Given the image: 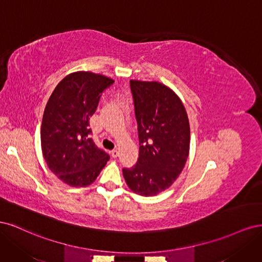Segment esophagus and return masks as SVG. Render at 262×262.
I'll return each instance as SVG.
<instances>
[{"mask_svg": "<svg viewBox=\"0 0 262 262\" xmlns=\"http://www.w3.org/2000/svg\"><path fill=\"white\" fill-rule=\"evenodd\" d=\"M110 154H112V156H113L114 158L118 157V156H119V152H118V149H113L112 152H110Z\"/></svg>", "mask_w": 262, "mask_h": 262, "instance_id": "esophagus-1", "label": "esophagus"}]
</instances>
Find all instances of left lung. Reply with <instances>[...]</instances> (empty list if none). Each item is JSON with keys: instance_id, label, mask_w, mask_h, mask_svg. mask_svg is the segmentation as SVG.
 I'll list each match as a JSON object with an SVG mask.
<instances>
[{"instance_id": "1", "label": "left lung", "mask_w": 262, "mask_h": 262, "mask_svg": "<svg viewBox=\"0 0 262 262\" xmlns=\"http://www.w3.org/2000/svg\"><path fill=\"white\" fill-rule=\"evenodd\" d=\"M140 154L132 168H123L134 193L152 196L169 188L184 169L190 148V124L178 95L163 83L130 81Z\"/></svg>"}]
</instances>
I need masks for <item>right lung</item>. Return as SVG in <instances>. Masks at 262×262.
Listing matches in <instances>:
<instances>
[{
	"label": "right lung",
	"instance_id": "1",
	"mask_svg": "<svg viewBox=\"0 0 262 262\" xmlns=\"http://www.w3.org/2000/svg\"><path fill=\"white\" fill-rule=\"evenodd\" d=\"M114 83L102 74L77 71L55 86L41 122V150L49 169L71 187H87L96 180L109 155L89 138L90 118L101 93Z\"/></svg>",
	"mask_w": 262,
	"mask_h": 262
}]
</instances>
